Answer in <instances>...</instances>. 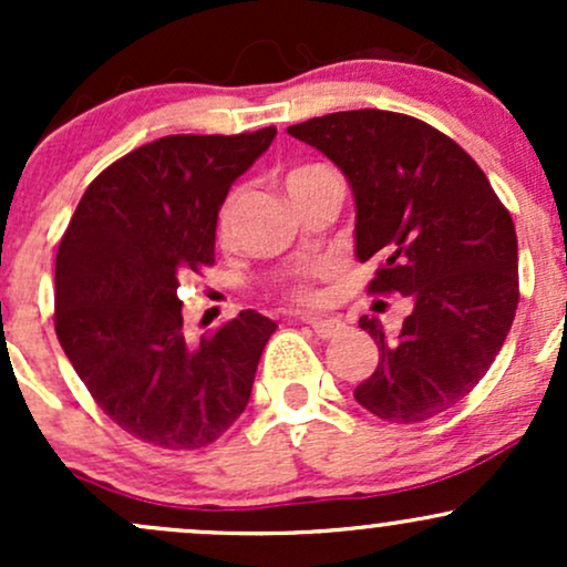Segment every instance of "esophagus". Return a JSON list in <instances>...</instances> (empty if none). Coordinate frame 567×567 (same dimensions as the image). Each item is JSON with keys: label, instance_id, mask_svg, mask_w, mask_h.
<instances>
[{"label": "esophagus", "instance_id": "obj_1", "mask_svg": "<svg viewBox=\"0 0 567 567\" xmlns=\"http://www.w3.org/2000/svg\"><path fill=\"white\" fill-rule=\"evenodd\" d=\"M301 322L309 324V328L315 330V333L320 338H324V341H328V338H336V336L343 333V322L341 320H328V317H301Z\"/></svg>", "mask_w": 567, "mask_h": 567}]
</instances>
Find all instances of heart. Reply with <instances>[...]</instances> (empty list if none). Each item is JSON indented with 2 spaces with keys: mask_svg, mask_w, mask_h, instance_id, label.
<instances>
[{
  "mask_svg": "<svg viewBox=\"0 0 567 567\" xmlns=\"http://www.w3.org/2000/svg\"><path fill=\"white\" fill-rule=\"evenodd\" d=\"M306 171H311V167H301V171H292V173L288 175V181L296 178V175L306 173ZM237 199H239V192H237V188H234V192L226 194L224 202H220V207H218V231H220V234L229 231L231 218H234V210H237ZM320 275H322L320 269H309L303 277L292 279V282L285 285L282 292L290 298V301H296V303H311V301H317V296H320V292H317V279H320Z\"/></svg>",
  "mask_w": 567,
  "mask_h": 567,
  "instance_id": "obj_1",
  "label": "heart"
}]
</instances>
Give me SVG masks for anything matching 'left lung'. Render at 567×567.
I'll list each match as a JSON object with an SVG mask.
<instances>
[{"label": "left lung", "mask_w": 567, "mask_h": 567, "mask_svg": "<svg viewBox=\"0 0 567 567\" xmlns=\"http://www.w3.org/2000/svg\"><path fill=\"white\" fill-rule=\"evenodd\" d=\"M349 178L357 258L379 261L370 296H408L389 341L379 317L360 328L379 347L354 400L383 421L419 424L483 381L519 301L509 210L464 148L415 116L357 109L290 125Z\"/></svg>", "instance_id": "left-lung-1"}]
</instances>
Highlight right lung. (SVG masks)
<instances>
[{"instance_id":"obj_1","label":"right lung","mask_w":567,"mask_h":567,"mask_svg":"<svg viewBox=\"0 0 567 567\" xmlns=\"http://www.w3.org/2000/svg\"><path fill=\"white\" fill-rule=\"evenodd\" d=\"M165 135L109 165L55 258V336L95 405L148 445L197 451L243 415L277 324L245 309L188 343L178 279L216 264L218 207L275 141Z\"/></svg>"}]
</instances>
